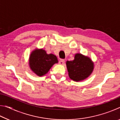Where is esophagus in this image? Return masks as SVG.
Here are the masks:
<instances>
[{
  "label": "esophagus",
  "mask_w": 120,
  "mask_h": 120,
  "mask_svg": "<svg viewBox=\"0 0 120 120\" xmlns=\"http://www.w3.org/2000/svg\"><path fill=\"white\" fill-rule=\"evenodd\" d=\"M64 62L65 61L64 60H61L60 61H59V64H64Z\"/></svg>",
  "instance_id": "obj_1"
}]
</instances>
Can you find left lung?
I'll use <instances>...</instances> for the list:
<instances>
[{
    "mask_svg": "<svg viewBox=\"0 0 120 120\" xmlns=\"http://www.w3.org/2000/svg\"><path fill=\"white\" fill-rule=\"evenodd\" d=\"M66 66L69 77L75 82L86 79L94 68V64L92 59L81 53L75 54L74 60L67 61Z\"/></svg>",
    "mask_w": 120,
    "mask_h": 120,
    "instance_id": "obj_1",
    "label": "left lung"
}]
</instances>
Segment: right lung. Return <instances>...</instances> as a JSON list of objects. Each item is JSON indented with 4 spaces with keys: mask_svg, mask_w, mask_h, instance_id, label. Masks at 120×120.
<instances>
[{
    "mask_svg": "<svg viewBox=\"0 0 120 120\" xmlns=\"http://www.w3.org/2000/svg\"><path fill=\"white\" fill-rule=\"evenodd\" d=\"M29 66L31 70L38 76L47 74L52 66L57 64V57L53 54H47L43 49H35L29 57Z\"/></svg>",
    "mask_w": 120,
    "mask_h": 120,
    "instance_id": "add662e5",
    "label": "right lung"
}]
</instances>
